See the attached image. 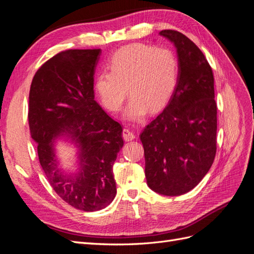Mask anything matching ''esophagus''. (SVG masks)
<instances>
[{"label":"esophagus","instance_id":"esophagus-1","mask_svg":"<svg viewBox=\"0 0 254 254\" xmlns=\"http://www.w3.org/2000/svg\"><path fill=\"white\" fill-rule=\"evenodd\" d=\"M123 137H124V140L129 142V141H132L135 135L133 133V131H131V130L128 129V128H125L124 130H123Z\"/></svg>","mask_w":254,"mask_h":254}]
</instances>
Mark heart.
Segmentation results:
<instances>
[{"mask_svg": "<svg viewBox=\"0 0 254 254\" xmlns=\"http://www.w3.org/2000/svg\"><path fill=\"white\" fill-rule=\"evenodd\" d=\"M108 72L97 74L94 89L102 105L118 112L129 92L126 117L139 120L160 111L170 101L178 81L179 63L168 49L142 43L123 47L107 64ZM128 91H127V88Z\"/></svg>", "mask_w": 254, "mask_h": 254, "instance_id": "1", "label": "heart"}]
</instances>
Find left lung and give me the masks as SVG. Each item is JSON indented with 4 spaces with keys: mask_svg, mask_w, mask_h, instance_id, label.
<instances>
[{
    "mask_svg": "<svg viewBox=\"0 0 254 254\" xmlns=\"http://www.w3.org/2000/svg\"><path fill=\"white\" fill-rule=\"evenodd\" d=\"M160 35L177 49L178 81L165 109L140 139L148 187L161 195L179 196L202 180L216 155L214 76L203 53L186 35L173 29Z\"/></svg>",
    "mask_w": 254,
    "mask_h": 254,
    "instance_id": "left-lung-1",
    "label": "left lung"
}]
</instances>
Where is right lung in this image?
<instances>
[{
    "label": "right lung",
    "instance_id": "right-lung-1",
    "mask_svg": "<svg viewBox=\"0 0 254 254\" xmlns=\"http://www.w3.org/2000/svg\"><path fill=\"white\" fill-rule=\"evenodd\" d=\"M101 50H66L44 63L29 90L28 124L42 170L56 194L86 212L102 210L117 195L112 167L124 145L120 123L94 99ZM65 135L80 148L79 172L59 168L53 142Z\"/></svg>",
    "mask_w": 254,
    "mask_h": 254
}]
</instances>
